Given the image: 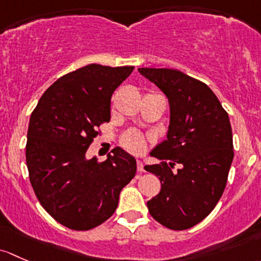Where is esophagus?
<instances>
[{
    "instance_id": "1",
    "label": "esophagus",
    "mask_w": 261,
    "mask_h": 261,
    "mask_svg": "<svg viewBox=\"0 0 261 261\" xmlns=\"http://www.w3.org/2000/svg\"><path fill=\"white\" fill-rule=\"evenodd\" d=\"M137 171L139 172V173H142V172H144V167H143V163H142V161H137Z\"/></svg>"
}]
</instances>
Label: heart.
Segmentation results:
<instances>
[{
  "instance_id": "heart-1",
  "label": "heart",
  "mask_w": 261,
  "mask_h": 261,
  "mask_svg": "<svg viewBox=\"0 0 261 261\" xmlns=\"http://www.w3.org/2000/svg\"><path fill=\"white\" fill-rule=\"evenodd\" d=\"M120 143H122V146L124 147L125 149L134 153V154H139V153L143 152L147 146L146 138L137 130L127 132V133L122 137Z\"/></svg>"
}]
</instances>
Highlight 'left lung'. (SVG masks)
Returning <instances> with one entry per match:
<instances>
[{
	"label": "left lung",
	"instance_id": "left-lung-1",
	"mask_svg": "<svg viewBox=\"0 0 261 261\" xmlns=\"http://www.w3.org/2000/svg\"><path fill=\"white\" fill-rule=\"evenodd\" d=\"M170 103L167 139L150 154L162 162L147 165L161 191L147 202L150 216L171 230L202 221L224 193L233 158L229 115L205 83L174 69L139 68ZM179 165L177 170L174 166Z\"/></svg>",
	"mask_w": 261,
	"mask_h": 261
}]
</instances>
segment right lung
Listing matches in <instances>:
<instances>
[{
    "label": "right lung",
    "instance_id": "right-lung-1",
    "mask_svg": "<svg viewBox=\"0 0 261 261\" xmlns=\"http://www.w3.org/2000/svg\"><path fill=\"white\" fill-rule=\"evenodd\" d=\"M133 69L90 64L69 72L42 94L31 114L26 143L31 186L42 207L71 230L107 221L136 174V158L119 147L104 162L85 157L98 128L111 120L112 94Z\"/></svg>",
    "mask_w": 261,
    "mask_h": 261
}]
</instances>
